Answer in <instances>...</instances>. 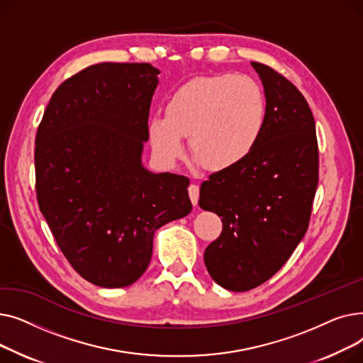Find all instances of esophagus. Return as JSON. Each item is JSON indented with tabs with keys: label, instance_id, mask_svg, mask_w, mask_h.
I'll return each mask as SVG.
<instances>
[{
	"label": "esophagus",
	"instance_id": "obj_1",
	"mask_svg": "<svg viewBox=\"0 0 363 363\" xmlns=\"http://www.w3.org/2000/svg\"><path fill=\"white\" fill-rule=\"evenodd\" d=\"M188 194H189V200H191V203L194 204V206H197L199 204V196H200V188H199V185H196V184H191L188 186Z\"/></svg>",
	"mask_w": 363,
	"mask_h": 363
}]
</instances>
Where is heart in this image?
Wrapping results in <instances>:
<instances>
[{"instance_id": "1", "label": "heart", "mask_w": 363, "mask_h": 363, "mask_svg": "<svg viewBox=\"0 0 363 363\" xmlns=\"http://www.w3.org/2000/svg\"><path fill=\"white\" fill-rule=\"evenodd\" d=\"M268 116L266 95L250 76L222 73L203 76L178 88L166 116L148 122L150 143L159 162L174 166L189 137L191 155L212 172L242 163L257 147Z\"/></svg>"}]
</instances>
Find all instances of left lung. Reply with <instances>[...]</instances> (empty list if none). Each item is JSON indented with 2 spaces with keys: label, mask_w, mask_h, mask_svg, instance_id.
Segmentation results:
<instances>
[{
  "label": "left lung",
  "mask_w": 363,
  "mask_h": 363,
  "mask_svg": "<svg viewBox=\"0 0 363 363\" xmlns=\"http://www.w3.org/2000/svg\"><path fill=\"white\" fill-rule=\"evenodd\" d=\"M252 66L268 106L262 138L242 163L208 177L199 200L222 218L204 263L230 291L256 289L290 259L308 231L318 186L316 129L306 99L272 67Z\"/></svg>",
  "instance_id": "obj_1"
}]
</instances>
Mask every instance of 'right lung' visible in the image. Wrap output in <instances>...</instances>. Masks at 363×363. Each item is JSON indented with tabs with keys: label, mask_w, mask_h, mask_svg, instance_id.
Returning a JSON list of instances; mask_svg holds the SVG:
<instances>
[{
	"label": "right lung",
	"mask_w": 363,
	"mask_h": 363,
	"mask_svg": "<svg viewBox=\"0 0 363 363\" xmlns=\"http://www.w3.org/2000/svg\"><path fill=\"white\" fill-rule=\"evenodd\" d=\"M159 73L148 63L89 66L55 89L36 132L40 211L73 269L99 287L135 282L155 233L193 208L186 177L143 166Z\"/></svg>",
	"instance_id": "right-lung-1"
}]
</instances>
